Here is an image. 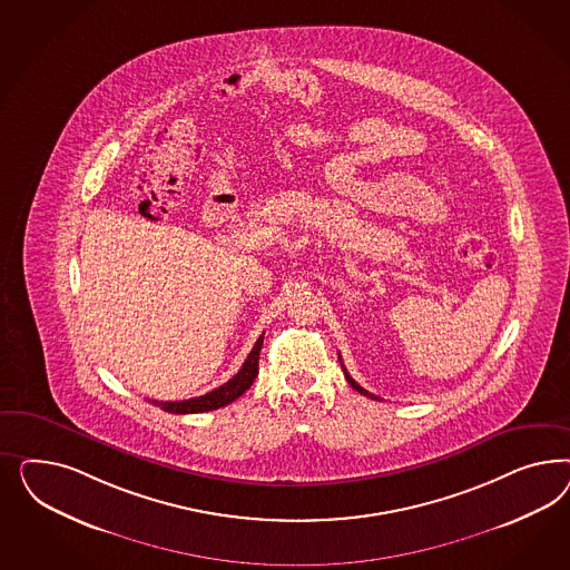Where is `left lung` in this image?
Listing matches in <instances>:
<instances>
[{"label": "left lung", "mask_w": 570, "mask_h": 570, "mask_svg": "<svg viewBox=\"0 0 570 570\" xmlns=\"http://www.w3.org/2000/svg\"><path fill=\"white\" fill-rule=\"evenodd\" d=\"M343 370H345V365H343ZM345 376H346V380H348V384H351V386H353V389H355V391H360V393H362V395H365V397L379 399V401H380V397H376V395H372V393H367V391H365V389H362V386H360V384H357V382H355V380L351 379V376H348V374H346V370H345Z\"/></svg>", "instance_id": "8db88e82"}]
</instances>
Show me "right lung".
I'll return each instance as SVG.
<instances>
[{"label":"right lung","instance_id":"1","mask_svg":"<svg viewBox=\"0 0 570 570\" xmlns=\"http://www.w3.org/2000/svg\"><path fill=\"white\" fill-rule=\"evenodd\" d=\"M261 345H263V336L253 346V351L248 353L246 362L238 370V374L232 380H227L219 389L210 391L207 395L200 397L186 399V401H153L160 410L169 412V414H203V412H210V410H219L227 403L236 401L246 393V389H250V384L257 379L259 374V353Z\"/></svg>","mask_w":570,"mask_h":570}]
</instances>
